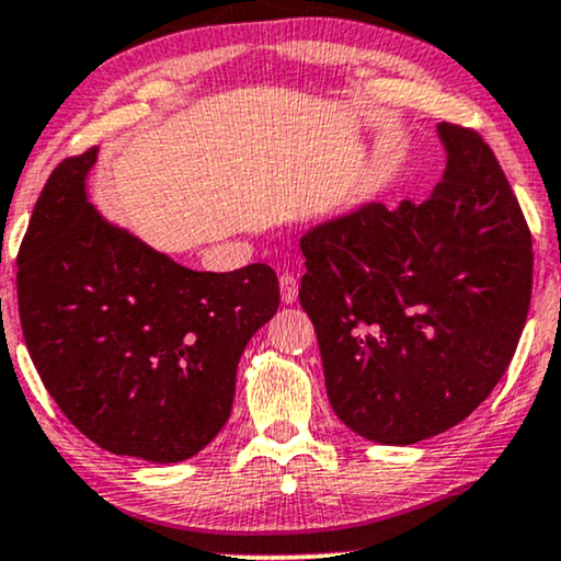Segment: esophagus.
<instances>
[{
    "instance_id": "1",
    "label": "esophagus",
    "mask_w": 561,
    "mask_h": 561,
    "mask_svg": "<svg viewBox=\"0 0 561 561\" xmlns=\"http://www.w3.org/2000/svg\"><path fill=\"white\" fill-rule=\"evenodd\" d=\"M297 289H300V282H297L295 274H282L279 276V293H282V302L293 305L297 302Z\"/></svg>"
}]
</instances>
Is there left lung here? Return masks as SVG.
I'll return each instance as SVG.
<instances>
[{
	"instance_id": "left-lung-1",
	"label": "left lung",
	"mask_w": 561,
	"mask_h": 561,
	"mask_svg": "<svg viewBox=\"0 0 561 561\" xmlns=\"http://www.w3.org/2000/svg\"><path fill=\"white\" fill-rule=\"evenodd\" d=\"M436 130L446 169L425 203H367L300 238L328 400L375 444L465 421L505 375L531 305V230L495 153L461 125Z\"/></svg>"
}]
</instances>
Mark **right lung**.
Instances as JSON below:
<instances>
[{
    "mask_svg": "<svg viewBox=\"0 0 561 561\" xmlns=\"http://www.w3.org/2000/svg\"><path fill=\"white\" fill-rule=\"evenodd\" d=\"M96 148L54 169L18 253L30 358L64 415L119 457L171 465L230 417L236 369L279 308L272 266L194 272L89 203Z\"/></svg>",
    "mask_w": 561,
    "mask_h": 561,
    "instance_id": "obj_1",
    "label": "right lung"
}]
</instances>
